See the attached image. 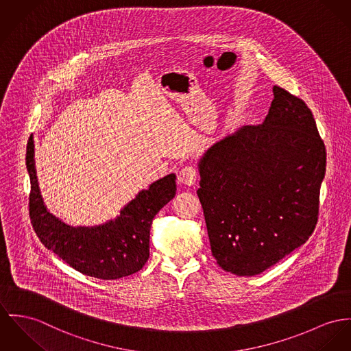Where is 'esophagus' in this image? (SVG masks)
I'll return each mask as SVG.
<instances>
[{"mask_svg":"<svg viewBox=\"0 0 351 351\" xmlns=\"http://www.w3.org/2000/svg\"><path fill=\"white\" fill-rule=\"evenodd\" d=\"M197 180V169L192 165H186L179 172V182L184 186H193Z\"/></svg>","mask_w":351,"mask_h":351,"instance_id":"obj_1","label":"esophagus"}]
</instances>
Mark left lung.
Returning <instances> with one entry per match:
<instances>
[{"label": "left lung", "mask_w": 351, "mask_h": 351, "mask_svg": "<svg viewBox=\"0 0 351 351\" xmlns=\"http://www.w3.org/2000/svg\"><path fill=\"white\" fill-rule=\"evenodd\" d=\"M263 124L245 125L199 162L213 256L227 272L252 276L311 237L319 215L326 147L306 103L275 85Z\"/></svg>", "instance_id": "1"}]
</instances>
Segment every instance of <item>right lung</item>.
Segmentation results:
<instances>
[{
	"mask_svg": "<svg viewBox=\"0 0 351 351\" xmlns=\"http://www.w3.org/2000/svg\"><path fill=\"white\" fill-rule=\"evenodd\" d=\"M29 216L41 243L66 265L97 279H119L141 270L149 258L152 220L176 193L173 173L152 183L121 210L116 220L99 227L73 228L47 211L34 167V143L29 137Z\"/></svg>",
	"mask_w": 351,
	"mask_h": 351,
	"instance_id": "1",
	"label": "right lung"
}]
</instances>
